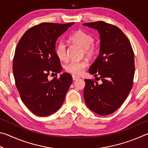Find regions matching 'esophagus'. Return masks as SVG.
<instances>
[{
  "instance_id": "1",
  "label": "esophagus",
  "mask_w": 148,
  "mask_h": 148,
  "mask_svg": "<svg viewBox=\"0 0 148 148\" xmlns=\"http://www.w3.org/2000/svg\"><path fill=\"white\" fill-rule=\"evenodd\" d=\"M78 79H79V77L72 75V79H73V81H76V80H77Z\"/></svg>"
}]
</instances>
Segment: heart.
<instances>
[{"mask_svg": "<svg viewBox=\"0 0 148 148\" xmlns=\"http://www.w3.org/2000/svg\"><path fill=\"white\" fill-rule=\"evenodd\" d=\"M70 40L74 43L78 44L84 49V53L88 57H93L96 53L97 49L92 43L94 38L91 34L83 31H78L70 37ZM56 53L58 58L62 61L67 60L66 46L64 42H58L56 47ZM88 63L86 61H72L65 66V71L73 75H79L84 72Z\"/></svg>", "mask_w": 148, "mask_h": 148, "instance_id": "b5f03b06", "label": "heart"}]
</instances>
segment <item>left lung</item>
Segmentation results:
<instances>
[{
    "mask_svg": "<svg viewBox=\"0 0 148 148\" xmlns=\"http://www.w3.org/2000/svg\"><path fill=\"white\" fill-rule=\"evenodd\" d=\"M98 31L99 55L89 69L102 83L85 79L84 96L89 108L101 116L113 113L121 106L133 84L134 56L129 39L121 29L103 21L84 23Z\"/></svg>",
    "mask_w": 148,
    "mask_h": 148,
    "instance_id": "obj_1",
    "label": "left lung"
}]
</instances>
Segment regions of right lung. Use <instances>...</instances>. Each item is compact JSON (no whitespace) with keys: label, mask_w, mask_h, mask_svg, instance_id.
<instances>
[{"label":"right lung","mask_w":148,"mask_h":148,"mask_svg":"<svg viewBox=\"0 0 148 148\" xmlns=\"http://www.w3.org/2000/svg\"><path fill=\"white\" fill-rule=\"evenodd\" d=\"M74 23L37 25L27 30L17 45L13 61L16 86L21 101L38 116L56 112L72 82L71 75L66 72L50 81L47 77L62 71L56 53V41Z\"/></svg>","instance_id":"right-lung-1"}]
</instances>
